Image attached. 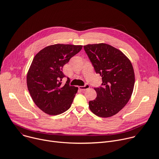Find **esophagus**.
I'll return each instance as SVG.
<instances>
[{
	"instance_id": "1",
	"label": "esophagus",
	"mask_w": 159,
	"mask_h": 159,
	"mask_svg": "<svg viewBox=\"0 0 159 159\" xmlns=\"http://www.w3.org/2000/svg\"><path fill=\"white\" fill-rule=\"evenodd\" d=\"M89 88V85L88 84H85V85L84 86H79V89L82 90V91H85L86 89H88Z\"/></svg>"
}]
</instances>
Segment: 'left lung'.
Masks as SVG:
<instances>
[{"mask_svg":"<svg viewBox=\"0 0 159 159\" xmlns=\"http://www.w3.org/2000/svg\"><path fill=\"white\" fill-rule=\"evenodd\" d=\"M84 49L103 82L94 88L97 97L89 102V108L98 117H111L131 98L135 82L133 65L123 52L110 45L88 44Z\"/></svg>","mask_w":159,"mask_h":159,"instance_id":"obj_1","label":"left lung"}]
</instances>
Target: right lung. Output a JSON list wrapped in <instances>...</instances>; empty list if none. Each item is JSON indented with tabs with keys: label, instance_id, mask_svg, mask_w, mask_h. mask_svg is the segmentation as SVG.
Listing matches in <instances>:
<instances>
[{
	"label": "right lung",
	"instance_id": "add662e5",
	"mask_svg": "<svg viewBox=\"0 0 159 159\" xmlns=\"http://www.w3.org/2000/svg\"><path fill=\"white\" fill-rule=\"evenodd\" d=\"M82 46L54 44L40 51L34 57L27 74V87L35 104L51 115L68 110L78 88L61 84L65 76L63 66L77 54Z\"/></svg>",
	"mask_w": 159,
	"mask_h": 159
}]
</instances>
